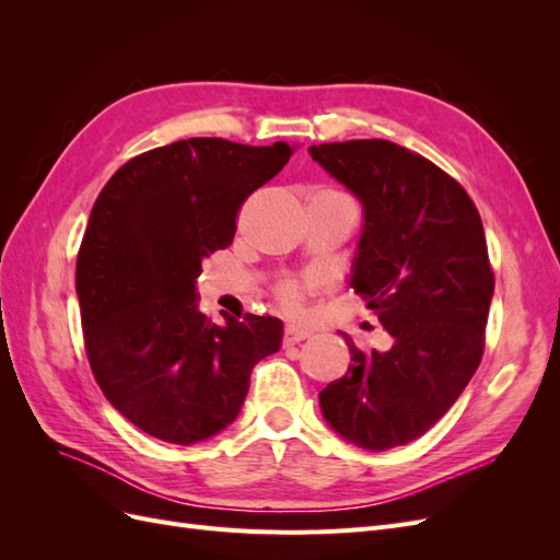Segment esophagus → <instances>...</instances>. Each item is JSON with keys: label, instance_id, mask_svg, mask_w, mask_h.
Masks as SVG:
<instances>
[{"label": "esophagus", "instance_id": "esophagus-1", "mask_svg": "<svg viewBox=\"0 0 560 560\" xmlns=\"http://www.w3.org/2000/svg\"><path fill=\"white\" fill-rule=\"evenodd\" d=\"M306 338H311V329L287 327L284 334H282V346L290 348V346H296V343H301V341H306Z\"/></svg>", "mask_w": 560, "mask_h": 560}]
</instances>
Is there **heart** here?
Masks as SVG:
<instances>
[{
    "label": "heart",
    "mask_w": 560,
    "mask_h": 560,
    "mask_svg": "<svg viewBox=\"0 0 560 560\" xmlns=\"http://www.w3.org/2000/svg\"><path fill=\"white\" fill-rule=\"evenodd\" d=\"M308 292L311 287L306 282L301 280H282L278 287H276V301L278 306L290 313V315H299L303 313V308H306V299H308Z\"/></svg>",
    "instance_id": "obj_1"
}]
</instances>
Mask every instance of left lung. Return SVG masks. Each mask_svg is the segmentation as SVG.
Listing matches in <instances>:
<instances>
[{
  "instance_id": "8db88e82",
  "label": "left lung",
  "mask_w": 560,
  "mask_h": 560,
  "mask_svg": "<svg viewBox=\"0 0 560 560\" xmlns=\"http://www.w3.org/2000/svg\"><path fill=\"white\" fill-rule=\"evenodd\" d=\"M311 156L364 206L350 287L393 336L362 350L319 393V409L350 444L413 442L460 397L486 346L495 276L477 206L442 167L387 140L313 144Z\"/></svg>"
}]
</instances>
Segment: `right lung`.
<instances>
[{
  "mask_svg": "<svg viewBox=\"0 0 560 560\" xmlns=\"http://www.w3.org/2000/svg\"><path fill=\"white\" fill-rule=\"evenodd\" d=\"M294 149L179 140L124 163L95 200L77 257L83 348L114 409L161 442L189 446L222 432L254 364L280 348L278 317L214 325L202 315L196 278Z\"/></svg>",
  "mask_w": 560,
  "mask_h": 560,
  "instance_id": "1",
  "label": "right lung"
}]
</instances>
